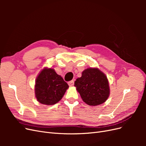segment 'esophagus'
<instances>
[{"label":"esophagus","mask_w":146,"mask_h":146,"mask_svg":"<svg viewBox=\"0 0 146 146\" xmlns=\"http://www.w3.org/2000/svg\"><path fill=\"white\" fill-rule=\"evenodd\" d=\"M68 85H69V86H74V80H71V81L69 82H68Z\"/></svg>","instance_id":"obj_1"}]
</instances>
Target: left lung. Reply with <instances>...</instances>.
I'll return each instance as SVG.
<instances>
[{
  "label": "left lung",
  "instance_id": "8db88e82",
  "mask_svg": "<svg viewBox=\"0 0 146 146\" xmlns=\"http://www.w3.org/2000/svg\"><path fill=\"white\" fill-rule=\"evenodd\" d=\"M74 86L83 102L91 106L104 103L110 95L107 76L98 68L84 70L82 77L77 78Z\"/></svg>",
  "mask_w": 146,
  "mask_h": 146
}]
</instances>
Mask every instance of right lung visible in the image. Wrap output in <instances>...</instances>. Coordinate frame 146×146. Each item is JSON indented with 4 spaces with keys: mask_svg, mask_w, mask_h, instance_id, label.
<instances>
[{
    "mask_svg": "<svg viewBox=\"0 0 146 146\" xmlns=\"http://www.w3.org/2000/svg\"><path fill=\"white\" fill-rule=\"evenodd\" d=\"M68 83L52 68H44L38 76L35 86V96L39 103L47 105L56 104L62 99Z\"/></svg>",
    "mask_w": 146,
    "mask_h": 146,
    "instance_id": "right-lung-1",
    "label": "right lung"
}]
</instances>
